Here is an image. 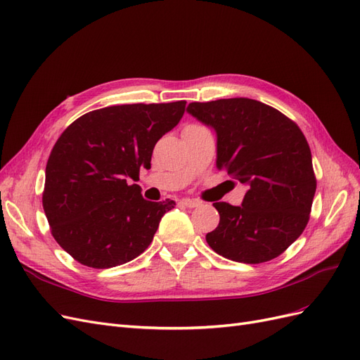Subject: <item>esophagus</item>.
<instances>
[{"mask_svg":"<svg viewBox=\"0 0 360 360\" xmlns=\"http://www.w3.org/2000/svg\"><path fill=\"white\" fill-rule=\"evenodd\" d=\"M179 204L181 207H189V209H193V207H197L200 202L195 201V200H191V198H183L179 201Z\"/></svg>","mask_w":360,"mask_h":360,"instance_id":"34e87169","label":"esophagus"}]
</instances>
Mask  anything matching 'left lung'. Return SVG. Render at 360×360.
I'll return each instance as SVG.
<instances>
[{
    "label": "left lung",
    "instance_id": "obj_1",
    "mask_svg": "<svg viewBox=\"0 0 360 360\" xmlns=\"http://www.w3.org/2000/svg\"><path fill=\"white\" fill-rule=\"evenodd\" d=\"M186 111L216 135V167L248 188L240 205L213 202L219 225L209 246L228 259L258 264L281 255L309 221L312 156L299 126L248 97L192 102Z\"/></svg>",
    "mask_w": 360,
    "mask_h": 360
}]
</instances>
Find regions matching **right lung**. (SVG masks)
Returning <instances> with one entry per match:
<instances>
[{"label": "right lung", "mask_w": 360, "mask_h": 360, "mask_svg": "<svg viewBox=\"0 0 360 360\" xmlns=\"http://www.w3.org/2000/svg\"><path fill=\"white\" fill-rule=\"evenodd\" d=\"M186 102L96 110L64 130L46 163L43 210L57 243L81 264L110 269L153 240L172 200L147 201L139 169L158 141L179 124Z\"/></svg>", "instance_id": "1"}]
</instances>
